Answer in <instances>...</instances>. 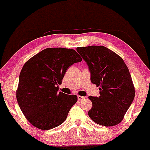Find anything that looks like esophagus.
<instances>
[{"instance_id": "obj_1", "label": "esophagus", "mask_w": 150, "mask_h": 150, "mask_svg": "<svg viewBox=\"0 0 150 150\" xmlns=\"http://www.w3.org/2000/svg\"><path fill=\"white\" fill-rule=\"evenodd\" d=\"M77 99H78L79 101H82V100H84V99H85V97H82V96L78 95V96H77Z\"/></svg>"}]
</instances>
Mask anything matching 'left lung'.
Here are the masks:
<instances>
[{"label": "left lung", "mask_w": 150, "mask_h": 150, "mask_svg": "<svg viewBox=\"0 0 150 150\" xmlns=\"http://www.w3.org/2000/svg\"><path fill=\"white\" fill-rule=\"evenodd\" d=\"M87 63L91 82L99 87V97L89 96L92 107L89 118L96 123L113 126L120 123L135 98V87L125 62L103 46L77 47Z\"/></svg>", "instance_id": "1"}]
</instances>
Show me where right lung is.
Segmentation results:
<instances>
[{"mask_svg":"<svg viewBox=\"0 0 150 150\" xmlns=\"http://www.w3.org/2000/svg\"><path fill=\"white\" fill-rule=\"evenodd\" d=\"M80 61L82 58L74 49L50 48L25 63L16 97L25 118L34 127L50 130L66 119L77 97L58 92V85L70 65Z\"/></svg>","mask_w":150,"mask_h":150,"instance_id":"obj_1","label":"right lung"}]
</instances>
